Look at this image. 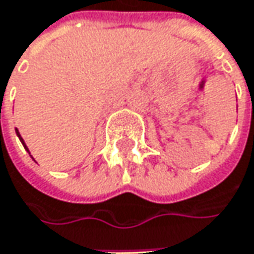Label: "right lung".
I'll list each match as a JSON object with an SVG mask.
<instances>
[{"mask_svg":"<svg viewBox=\"0 0 254 254\" xmlns=\"http://www.w3.org/2000/svg\"><path fill=\"white\" fill-rule=\"evenodd\" d=\"M16 133H17V136H18V139H20V140H21V143H23V146L26 147V150H29V149H27V146H26V144H24V142H23V139H21V136H20V133H18V130H16Z\"/></svg>","mask_w":254,"mask_h":254,"instance_id":"obj_1","label":"right lung"}]
</instances>
